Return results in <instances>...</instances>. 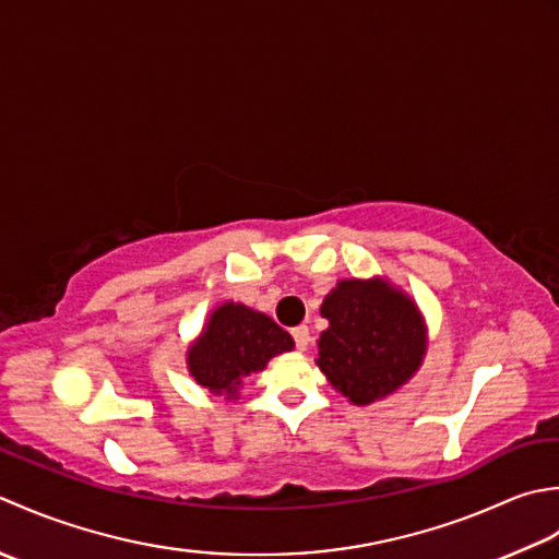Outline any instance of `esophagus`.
Returning a JSON list of instances; mask_svg holds the SVG:
<instances>
[{"label":"esophagus","instance_id":"1","mask_svg":"<svg viewBox=\"0 0 559 559\" xmlns=\"http://www.w3.org/2000/svg\"><path fill=\"white\" fill-rule=\"evenodd\" d=\"M292 337H294V343H296V349H306V347H309V328H306V325H299V328H294L292 330Z\"/></svg>","mask_w":559,"mask_h":559}]
</instances>
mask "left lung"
<instances>
[{
  "label": "left lung",
  "mask_w": 559,
  "mask_h": 559,
  "mask_svg": "<svg viewBox=\"0 0 559 559\" xmlns=\"http://www.w3.org/2000/svg\"><path fill=\"white\" fill-rule=\"evenodd\" d=\"M321 316L330 325L318 340V367L355 405L393 393L423 361V318L407 296L379 280L337 282Z\"/></svg>",
  "instance_id": "1"
}]
</instances>
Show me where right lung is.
Masks as SVG:
<instances>
[{"label":"right lung","instance_id":"obj_1","mask_svg":"<svg viewBox=\"0 0 559 559\" xmlns=\"http://www.w3.org/2000/svg\"><path fill=\"white\" fill-rule=\"evenodd\" d=\"M292 347V335L272 318L241 304H224L212 313L207 330L190 347L188 367L204 389L236 395L243 376L263 371L272 357Z\"/></svg>","mask_w":559,"mask_h":559}]
</instances>
